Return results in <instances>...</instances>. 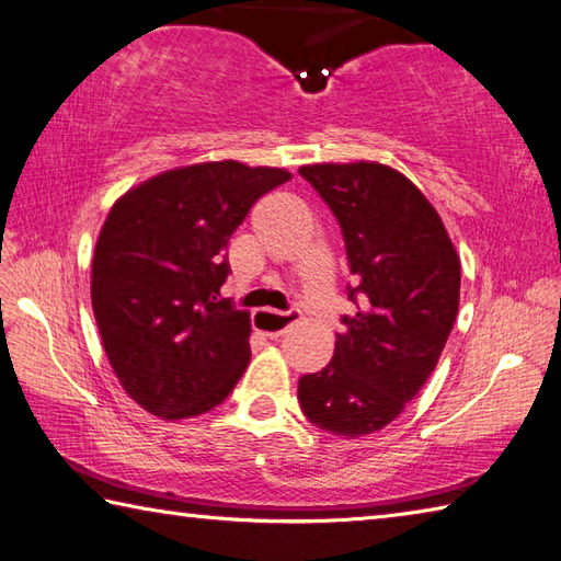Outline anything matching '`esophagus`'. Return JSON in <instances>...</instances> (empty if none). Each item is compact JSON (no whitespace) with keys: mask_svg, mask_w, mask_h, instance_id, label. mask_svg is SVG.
Returning a JSON list of instances; mask_svg holds the SVG:
<instances>
[{"mask_svg":"<svg viewBox=\"0 0 561 561\" xmlns=\"http://www.w3.org/2000/svg\"><path fill=\"white\" fill-rule=\"evenodd\" d=\"M251 319H254V327L256 323H271V330H259L264 331L266 339H280L285 331H288L297 319H300V312L295 310H288V312H273V310H256L254 314H251ZM257 329V328H256Z\"/></svg>","mask_w":561,"mask_h":561,"instance_id":"esophagus-1","label":"esophagus"}]
</instances>
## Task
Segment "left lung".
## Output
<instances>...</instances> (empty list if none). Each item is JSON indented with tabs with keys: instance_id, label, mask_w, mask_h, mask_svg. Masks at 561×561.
Returning a JSON list of instances; mask_svg holds the SVG:
<instances>
[{
	"instance_id": "1",
	"label": "left lung",
	"mask_w": 561,
	"mask_h": 561,
	"mask_svg": "<svg viewBox=\"0 0 561 561\" xmlns=\"http://www.w3.org/2000/svg\"><path fill=\"white\" fill-rule=\"evenodd\" d=\"M334 213L358 307L341 317L334 358L297 385L310 424L344 438L385 428L436 368L460 305V259L436 208L377 162L300 167Z\"/></svg>"
}]
</instances>
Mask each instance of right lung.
Returning <instances> with one entry per match:
<instances>
[{"label": "right lung", "instance_id": "1", "mask_svg": "<svg viewBox=\"0 0 561 561\" xmlns=\"http://www.w3.org/2000/svg\"><path fill=\"white\" fill-rule=\"evenodd\" d=\"M285 169L205 162L164 171L113 205L91 264V305L123 390L162 419L222 404L249 365V312L220 295L227 242Z\"/></svg>", "mask_w": 561, "mask_h": 561}]
</instances>
